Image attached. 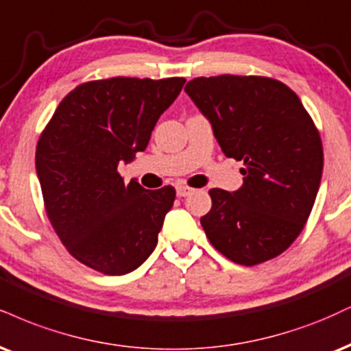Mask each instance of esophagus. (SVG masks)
Listing matches in <instances>:
<instances>
[{"instance_id": "34e87169", "label": "esophagus", "mask_w": 351, "mask_h": 351, "mask_svg": "<svg viewBox=\"0 0 351 351\" xmlns=\"http://www.w3.org/2000/svg\"><path fill=\"white\" fill-rule=\"evenodd\" d=\"M193 191H194L193 188H189V186H183V184H181V186L176 188V194H178L180 197H186V196H189V194H191Z\"/></svg>"}]
</instances>
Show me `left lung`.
Returning <instances> with one entry per match:
<instances>
[{
	"label": "left lung",
	"instance_id": "left-lung-1",
	"mask_svg": "<svg viewBox=\"0 0 351 351\" xmlns=\"http://www.w3.org/2000/svg\"><path fill=\"white\" fill-rule=\"evenodd\" d=\"M226 157L243 163L237 191L210 189L201 226L214 248L253 267L278 256L304 229L324 168L319 130L285 83L265 77L194 78L184 86Z\"/></svg>",
	"mask_w": 351,
	"mask_h": 351
}]
</instances>
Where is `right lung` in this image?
Here are the masks:
<instances>
[{
	"label": "right lung",
	"instance_id": "1",
	"mask_svg": "<svg viewBox=\"0 0 351 351\" xmlns=\"http://www.w3.org/2000/svg\"><path fill=\"white\" fill-rule=\"evenodd\" d=\"M184 78H109L70 91L42 132L36 170L45 210L70 255L96 271H134L158 242L176 191L124 184L117 167L147 149Z\"/></svg>",
	"mask_w": 351,
	"mask_h": 351
}]
</instances>
